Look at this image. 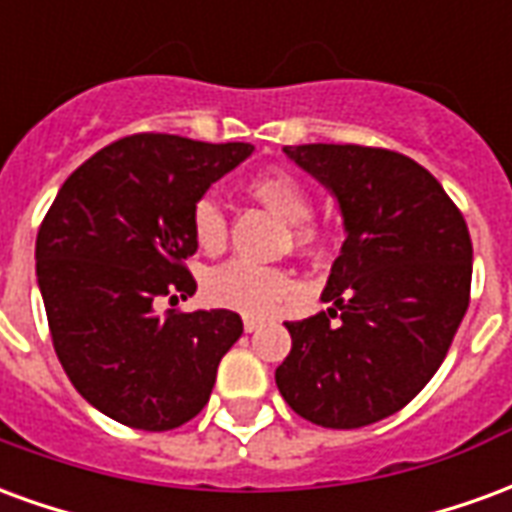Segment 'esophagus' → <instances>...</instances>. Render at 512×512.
Segmentation results:
<instances>
[{"mask_svg": "<svg viewBox=\"0 0 512 512\" xmlns=\"http://www.w3.org/2000/svg\"><path fill=\"white\" fill-rule=\"evenodd\" d=\"M260 326H263V321H260V318H249V315L244 318L246 332H255V329H260Z\"/></svg>", "mask_w": 512, "mask_h": 512, "instance_id": "esophagus-1", "label": "esophagus"}]
</instances>
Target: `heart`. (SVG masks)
Masks as SVG:
<instances>
[{
    "label": "heart",
    "mask_w": 512,
    "mask_h": 512,
    "mask_svg": "<svg viewBox=\"0 0 512 512\" xmlns=\"http://www.w3.org/2000/svg\"><path fill=\"white\" fill-rule=\"evenodd\" d=\"M246 194L266 205L288 224V244L301 255H318L326 233L312 222V200L307 186L293 172L268 167L246 180ZM191 235L205 255H219L227 246V213L213 200H200L191 208ZM299 277L282 266H255L233 260L213 268L202 279V296L219 310H233L249 318H263L299 296Z\"/></svg>",
    "instance_id": "1"
}]
</instances>
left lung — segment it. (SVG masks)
Returning <instances> with one entry per match:
<instances>
[{"label": "left lung", "mask_w": 512, "mask_h": 512, "mask_svg": "<svg viewBox=\"0 0 512 512\" xmlns=\"http://www.w3.org/2000/svg\"><path fill=\"white\" fill-rule=\"evenodd\" d=\"M285 153L334 191L348 238L323 290L340 310L285 323L277 386L321 428H365L411 403L450 351L472 290L469 227L403 153L323 142Z\"/></svg>", "instance_id": "left-lung-1"}]
</instances>
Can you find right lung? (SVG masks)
Wrapping results in <instances>:
<instances>
[{"label":"right lung","mask_w":512,"mask_h":512,"mask_svg":"<svg viewBox=\"0 0 512 512\" xmlns=\"http://www.w3.org/2000/svg\"><path fill=\"white\" fill-rule=\"evenodd\" d=\"M255 147L131 134L73 169L35 244L49 334L76 392L128 428L164 433L200 414L244 323L167 310L197 290L191 208Z\"/></svg>","instance_id":"1"}]
</instances>
